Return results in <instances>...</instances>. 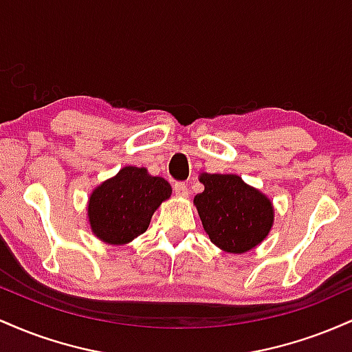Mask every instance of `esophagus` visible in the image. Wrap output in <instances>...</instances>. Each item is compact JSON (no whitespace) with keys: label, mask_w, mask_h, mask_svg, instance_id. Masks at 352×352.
Wrapping results in <instances>:
<instances>
[{"label":"esophagus","mask_w":352,"mask_h":352,"mask_svg":"<svg viewBox=\"0 0 352 352\" xmlns=\"http://www.w3.org/2000/svg\"><path fill=\"white\" fill-rule=\"evenodd\" d=\"M173 190H175V195L179 197H187L188 195V187L185 182H177L175 185H173Z\"/></svg>","instance_id":"1"}]
</instances>
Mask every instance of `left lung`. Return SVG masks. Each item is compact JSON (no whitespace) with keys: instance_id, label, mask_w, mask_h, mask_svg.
<instances>
[{"instance_id":"8db88e82","label":"left lung","mask_w":352,"mask_h":352,"mask_svg":"<svg viewBox=\"0 0 352 352\" xmlns=\"http://www.w3.org/2000/svg\"><path fill=\"white\" fill-rule=\"evenodd\" d=\"M205 190L193 199L205 232L218 248L245 253L265 240L273 225V207L241 177L201 173Z\"/></svg>"}]
</instances>
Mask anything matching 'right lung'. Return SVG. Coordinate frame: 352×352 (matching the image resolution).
Instances as JSON below:
<instances>
[{"label":"right lung","mask_w":352,"mask_h":352,"mask_svg":"<svg viewBox=\"0 0 352 352\" xmlns=\"http://www.w3.org/2000/svg\"><path fill=\"white\" fill-rule=\"evenodd\" d=\"M168 182L145 168L124 167L89 199L92 233L111 245H124L142 235L159 205L170 197Z\"/></svg>","instance_id":"obj_1"}]
</instances>
